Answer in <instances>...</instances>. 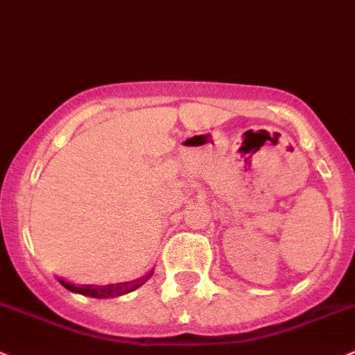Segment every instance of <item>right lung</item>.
<instances>
[{
	"label": "right lung",
	"instance_id": "add662e5",
	"mask_svg": "<svg viewBox=\"0 0 355 355\" xmlns=\"http://www.w3.org/2000/svg\"><path fill=\"white\" fill-rule=\"evenodd\" d=\"M150 276H153V272H149L147 276H144V277H139V279H135V281H128V283H118V284H107V286H94V284H74V283H69V281H64V279H60V283H62V286L67 288L69 291L86 295V297L112 298V297H121V295L130 293V291L137 290V288L142 286L144 283H147Z\"/></svg>",
	"mask_w": 355,
	"mask_h": 355
}]
</instances>
